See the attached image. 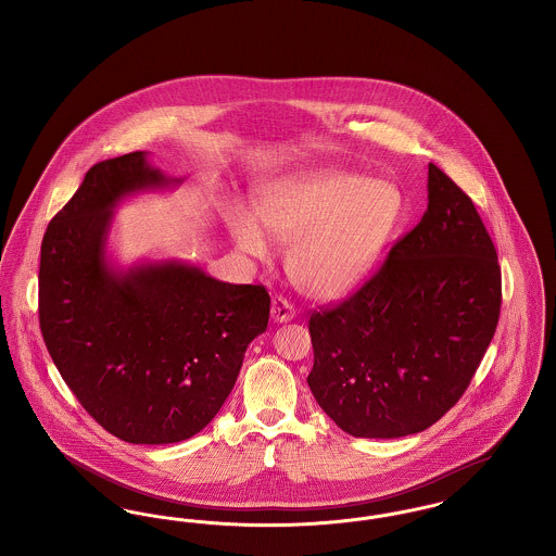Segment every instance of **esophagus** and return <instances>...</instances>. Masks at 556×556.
<instances>
[{
	"label": "esophagus",
	"mask_w": 556,
	"mask_h": 556,
	"mask_svg": "<svg viewBox=\"0 0 556 556\" xmlns=\"http://www.w3.org/2000/svg\"><path fill=\"white\" fill-rule=\"evenodd\" d=\"M270 317L275 323H290L291 318L295 317L293 304L283 295H275L273 306H270Z\"/></svg>",
	"instance_id": "1"
}]
</instances>
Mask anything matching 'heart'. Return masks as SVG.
<instances>
[{
  "mask_svg": "<svg viewBox=\"0 0 556 556\" xmlns=\"http://www.w3.org/2000/svg\"><path fill=\"white\" fill-rule=\"evenodd\" d=\"M404 200L392 181L323 168L268 189L256 218L275 241L291 243L288 268L302 290L336 300L358 288L381 258L402 218ZM254 218L238 214L233 238L250 256L270 245Z\"/></svg>",
  "mask_w": 556,
  "mask_h": 556,
  "instance_id": "obj_1",
  "label": "heart"
}]
</instances>
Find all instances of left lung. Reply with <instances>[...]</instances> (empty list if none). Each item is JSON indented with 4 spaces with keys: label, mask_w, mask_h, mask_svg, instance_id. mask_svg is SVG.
<instances>
[{
    "label": "left lung",
    "mask_w": 556,
    "mask_h": 556,
    "mask_svg": "<svg viewBox=\"0 0 556 556\" xmlns=\"http://www.w3.org/2000/svg\"><path fill=\"white\" fill-rule=\"evenodd\" d=\"M427 211L383 266L308 320L318 406L354 438L440 421L469 388L501 317V266L471 198L429 164Z\"/></svg>",
    "instance_id": "obj_1"
}]
</instances>
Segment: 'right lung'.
<instances>
[{"label":"right lung","instance_id":"add662e5","mask_svg":"<svg viewBox=\"0 0 556 556\" xmlns=\"http://www.w3.org/2000/svg\"><path fill=\"white\" fill-rule=\"evenodd\" d=\"M181 181L146 152L98 162L41 241L39 325L53 365L83 408L129 444L202 431L268 325L263 286L225 283L181 261L127 270L108 261L118 202Z\"/></svg>","mask_w":556,"mask_h":556}]
</instances>
